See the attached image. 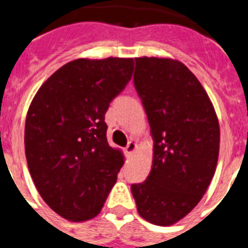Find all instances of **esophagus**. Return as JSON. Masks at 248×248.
<instances>
[{
    "mask_svg": "<svg viewBox=\"0 0 248 248\" xmlns=\"http://www.w3.org/2000/svg\"><path fill=\"white\" fill-rule=\"evenodd\" d=\"M136 148H138V145H136V143H134V141H130V143L127 144V147L124 148V153H126V155H134V152L136 151Z\"/></svg>",
    "mask_w": 248,
    "mask_h": 248,
    "instance_id": "1",
    "label": "esophagus"
}]
</instances>
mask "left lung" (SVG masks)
Returning <instances> with one entry per match:
<instances>
[{"label": "left lung", "instance_id": "left-lung-1", "mask_svg": "<svg viewBox=\"0 0 248 248\" xmlns=\"http://www.w3.org/2000/svg\"><path fill=\"white\" fill-rule=\"evenodd\" d=\"M134 85L153 136L147 180L131 185L139 215L169 227L188 215L215 173L220 126L206 90L188 67L169 58H135Z\"/></svg>", "mask_w": 248, "mask_h": 248}]
</instances>
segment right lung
Returning a JSON list of instances; mask_svg holds the SVG:
<instances>
[{"instance_id": "obj_1", "label": "right lung", "mask_w": 248, "mask_h": 248, "mask_svg": "<svg viewBox=\"0 0 248 248\" xmlns=\"http://www.w3.org/2000/svg\"><path fill=\"white\" fill-rule=\"evenodd\" d=\"M132 71V58L72 60L42 83L29 105V172L48 207L69 221L99 215L124 166V153L108 144L104 116Z\"/></svg>"}]
</instances>
